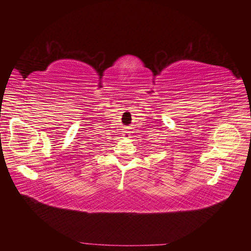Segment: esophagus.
Returning a JSON list of instances; mask_svg holds the SVG:
<instances>
[{
    "label": "esophagus",
    "instance_id": "34e87169",
    "mask_svg": "<svg viewBox=\"0 0 251 251\" xmlns=\"http://www.w3.org/2000/svg\"><path fill=\"white\" fill-rule=\"evenodd\" d=\"M123 136H124V138H130V130L129 128H125L124 131H123Z\"/></svg>",
    "mask_w": 251,
    "mask_h": 251
}]
</instances>
